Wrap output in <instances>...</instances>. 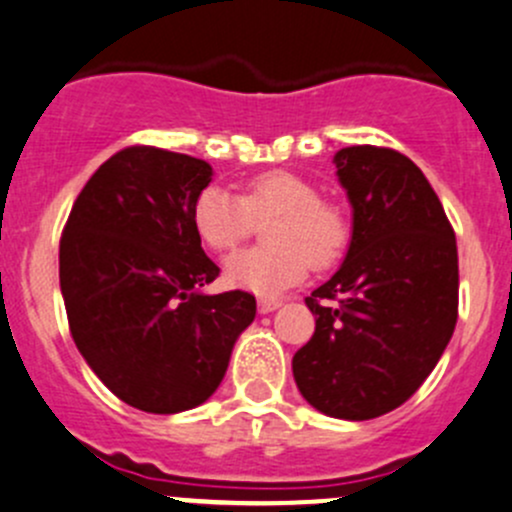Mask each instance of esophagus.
Here are the masks:
<instances>
[{
	"instance_id": "34e87169",
	"label": "esophagus",
	"mask_w": 512,
	"mask_h": 512,
	"mask_svg": "<svg viewBox=\"0 0 512 512\" xmlns=\"http://www.w3.org/2000/svg\"><path fill=\"white\" fill-rule=\"evenodd\" d=\"M280 307H282V302H280V299H275V297L257 299V312H260V314H270V312H275V309H280Z\"/></svg>"
}]
</instances>
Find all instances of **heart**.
I'll return each instance as SVG.
<instances>
[{
    "label": "heart",
    "mask_w": 512,
    "mask_h": 512,
    "mask_svg": "<svg viewBox=\"0 0 512 512\" xmlns=\"http://www.w3.org/2000/svg\"><path fill=\"white\" fill-rule=\"evenodd\" d=\"M265 225L270 245L235 252L225 260L232 285L255 294H280L304 280L312 262L332 267L349 245V220L339 205L319 198V190L289 170H267L242 185V195L223 188L200 190L190 208L193 230L210 250L227 252L255 227Z\"/></svg>",
    "instance_id": "obj_1"
}]
</instances>
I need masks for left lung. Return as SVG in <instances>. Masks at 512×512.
<instances>
[{
    "label": "left lung",
    "instance_id": "8db88e82",
    "mask_svg": "<svg viewBox=\"0 0 512 512\" xmlns=\"http://www.w3.org/2000/svg\"><path fill=\"white\" fill-rule=\"evenodd\" d=\"M352 203L342 267L307 297L312 339L294 354L297 389L322 414L384 416L416 394L458 319V250L438 195L399 151L334 156Z\"/></svg>",
    "mask_w": 512,
    "mask_h": 512
}]
</instances>
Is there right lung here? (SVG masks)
<instances>
[{
	"label": "right lung",
	"instance_id": "add662e5",
	"mask_svg": "<svg viewBox=\"0 0 512 512\" xmlns=\"http://www.w3.org/2000/svg\"><path fill=\"white\" fill-rule=\"evenodd\" d=\"M213 180L205 160L131 146L96 170L59 245L71 337L91 371L133 409L178 414L223 381L255 297L205 294L220 275L190 208Z\"/></svg>",
	"mask_w": 512,
	"mask_h": 512
}]
</instances>
